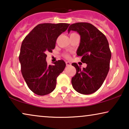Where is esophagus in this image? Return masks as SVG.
Segmentation results:
<instances>
[{
	"label": "esophagus",
	"instance_id": "obj_1",
	"mask_svg": "<svg viewBox=\"0 0 129 129\" xmlns=\"http://www.w3.org/2000/svg\"><path fill=\"white\" fill-rule=\"evenodd\" d=\"M66 66H71V63L69 62V61H66Z\"/></svg>",
	"mask_w": 129,
	"mask_h": 129
}]
</instances>
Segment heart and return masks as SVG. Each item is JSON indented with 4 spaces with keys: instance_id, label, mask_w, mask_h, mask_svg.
<instances>
[{
    "instance_id": "obj_1",
    "label": "heart",
    "mask_w": 129,
    "mask_h": 129,
    "mask_svg": "<svg viewBox=\"0 0 129 129\" xmlns=\"http://www.w3.org/2000/svg\"><path fill=\"white\" fill-rule=\"evenodd\" d=\"M64 56H65V57H66V58H69V54H64Z\"/></svg>"
}]
</instances>
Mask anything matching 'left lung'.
<instances>
[{
    "label": "left lung",
    "instance_id": "obj_1",
    "mask_svg": "<svg viewBox=\"0 0 129 129\" xmlns=\"http://www.w3.org/2000/svg\"><path fill=\"white\" fill-rule=\"evenodd\" d=\"M80 35V42L77 55L82 56L81 61L87 64L82 69L73 63L76 73L72 77V84L76 91L83 94L94 93L103 83L109 68L111 52L106 37L89 23L79 22L71 24L68 29Z\"/></svg>",
    "mask_w": 129,
    "mask_h": 129
}]
</instances>
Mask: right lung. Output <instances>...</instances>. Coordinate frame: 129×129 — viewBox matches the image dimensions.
<instances>
[{
  "label": "right lung",
  "mask_w": 129,
  "mask_h": 129,
  "mask_svg": "<svg viewBox=\"0 0 129 129\" xmlns=\"http://www.w3.org/2000/svg\"><path fill=\"white\" fill-rule=\"evenodd\" d=\"M69 26L68 23L39 24L23 40L19 57L21 72L27 86L35 94L44 96L55 89L56 79L64 70L66 63L61 60L54 65H48L46 53L52 52L57 38Z\"/></svg>",
  "instance_id": "1"
}]
</instances>
